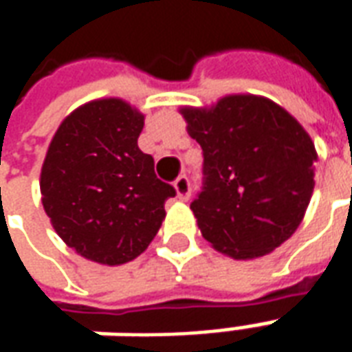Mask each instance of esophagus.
<instances>
[{"label": "esophagus", "instance_id": "esophagus-1", "mask_svg": "<svg viewBox=\"0 0 352 352\" xmlns=\"http://www.w3.org/2000/svg\"><path fill=\"white\" fill-rule=\"evenodd\" d=\"M175 190H177V196H179V199H188L190 198V179L186 175H181L179 179L175 181Z\"/></svg>", "mask_w": 352, "mask_h": 352}]
</instances>
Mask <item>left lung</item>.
Listing matches in <instances>:
<instances>
[{
    "label": "left lung",
    "mask_w": 352,
    "mask_h": 352,
    "mask_svg": "<svg viewBox=\"0 0 352 352\" xmlns=\"http://www.w3.org/2000/svg\"><path fill=\"white\" fill-rule=\"evenodd\" d=\"M181 115L204 151V186L190 204L201 236L236 260L275 251L300 226L313 194L309 133L280 105L251 94Z\"/></svg>",
    "instance_id": "8db88e82"
}]
</instances>
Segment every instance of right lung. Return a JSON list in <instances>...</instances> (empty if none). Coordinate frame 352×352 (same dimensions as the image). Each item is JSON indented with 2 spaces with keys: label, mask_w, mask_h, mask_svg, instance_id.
Wrapping results in <instances>:
<instances>
[{
  "label": "right lung",
  "mask_w": 352,
  "mask_h": 352,
  "mask_svg": "<svg viewBox=\"0 0 352 352\" xmlns=\"http://www.w3.org/2000/svg\"><path fill=\"white\" fill-rule=\"evenodd\" d=\"M143 120L118 98L85 103L60 124L43 162L45 213L67 247L98 264L138 258L175 196L138 146Z\"/></svg>",
  "instance_id": "right-lung-1"
}]
</instances>
